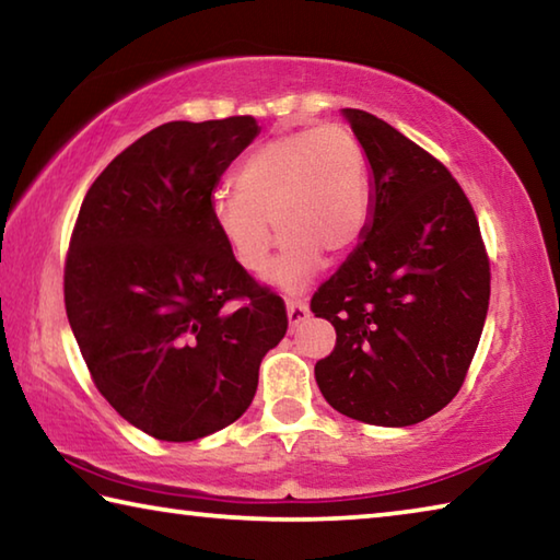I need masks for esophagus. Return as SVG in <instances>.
<instances>
[{"instance_id": "obj_1", "label": "esophagus", "mask_w": 560, "mask_h": 560, "mask_svg": "<svg viewBox=\"0 0 560 560\" xmlns=\"http://www.w3.org/2000/svg\"><path fill=\"white\" fill-rule=\"evenodd\" d=\"M287 314H289V324L299 326L308 318V303L301 299H289L287 301Z\"/></svg>"}]
</instances>
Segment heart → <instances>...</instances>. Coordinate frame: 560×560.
Here are the masks:
<instances>
[{"instance_id": "b5f03b06", "label": "heart", "mask_w": 560, "mask_h": 560, "mask_svg": "<svg viewBox=\"0 0 560 560\" xmlns=\"http://www.w3.org/2000/svg\"><path fill=\"white\" fill-rule=\"evenodd\" d=\"M234 192L212 200V217L246 271L267 269L273 230L281 257L271 281L287 291L306 283L320 254L336 259L363 234L368 220V158L343 122L301 128L267 140L242 160Z\"/></svg>"}]
</instances>
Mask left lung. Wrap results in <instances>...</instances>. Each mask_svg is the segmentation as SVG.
Listing matches in <instances>:
<instances>
[{
	"instance_id": "1",
	"label": "left lung",
	"mask_w": 560,
	"mask_h": 560,
	"mask_svg": "<svg viewBox=\"0 0 560 560\" xmlns=\"http://www.w3.org/2000/svg\"><path fill=\"white\" fill-rule=\"evenodd\" d=\"M343 113L373 170V217L311 299L336 328L316 383L340 415L407 428L464 385L489 308V254L469 197L438 158L373 113Z\"/></svg>"
}]
</instances>
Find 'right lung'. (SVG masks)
<instances>
[{
    "label": "right lung",
    "instance_id": "obj_1",
    "mask_svg": "<svg viewBox=\"0 0 560 560\" xmlns=\"http://www.w3.org/2000/svg\"><path fill=\"white\" fill-rule=\"evenodd\" d=\"M257 132L252 116L158 126L110 160L75 217L66 316L98 393L155 440L240 420L287 336L283 299L234 259L212 217L217 183Z\"/></svg>",
    "mask_w": 560,
    "mask_h": 560
}]
</instances>
